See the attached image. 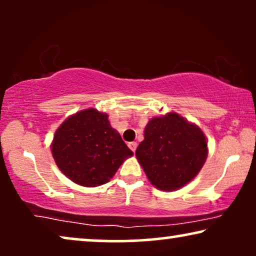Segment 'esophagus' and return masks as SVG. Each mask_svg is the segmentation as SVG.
Returning <instances> with one entry per match:
<instances>
[{
	"label": "esophagus",
	"instance_id": "1",
	"mask_svg": "<svg viewBox=\"0 0 256 256\" xmlns=\"http://www.w3.org/2000/svg\"><path fill=\"white\" fill-rule=\"evenodd\" d=\"M128 146L130 148L132 152H135L136 148H138V143H136V142H129Z\"/></svg>",
	"mask_w": 256,
	"mask_h": 256
}]
</instances>
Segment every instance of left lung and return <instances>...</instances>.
Returning <instances> with one entry per match:
<instances>
[{
  "mask_svg": "<svg viewBox=\"0 0 256 256\" xmlns=\"http://www.w3.org/2000/svg\"><path fill=\"white\" fill-rule=\"evenodd\" d=\"M136 157L157 188L177 190L194 180L208 157L204 132L178 114L150 120Z\"/></svg>",
  "mask_w": 256,
  "mask_h": 256,
  "instance_id": "left-lung-1",
  "label": "left lung"
}]
</instances>
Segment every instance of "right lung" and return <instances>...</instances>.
<instances>
[{"label": "right lung", "mask_w": 256, "mask_h": 256, "mask_svg": "<svg viewBox=\"0 0 256 256\" xmlns=\"http://www.w3.org/2000/svg\"><path fill=\"white\" fill-rule=\"evenodd\" d=\"M52 155L62 172L82 186H99L114 176L132 152L110 127L107 114L82 110L56 132Z\"/></svg>", "instance_id": "1"}]
</instances>
